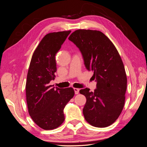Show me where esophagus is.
<instances>
[{"label": "esophagus", "mask_w": 147, "mask_h": 147, "mask_svg": "<svg viewBox=\"0 0 147 147\" xmlns=\"http://www.w3.org/2000/svg\"><path fill=\"white\" fill-rule=\"evenodd\" d=\"M74 91H75V94H78V93H79V91H80V90L78 88H74Z\"/></svg>", "instance_id": "34e87169"}]
</instances>
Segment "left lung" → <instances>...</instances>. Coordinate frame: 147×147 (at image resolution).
Listing matches in <instances>:
<instances>
[{
    "instance_id": "left-lung-1",
    "label": "left lung",
    "mask_w": 147,
    "mask_h": 147,
    "mask_svg": "<svg viewBox=\"0 0 147 147\" xmlns=\"http://www.w3.org/2000/svg\"><path fill=\"white\" fill-rule=\"evenodd\" d=\"M69 40L79 48L86 68L92 71L97 82L94 92L88 88L80 90L86 98L84 119L94 127L109 126L119 117L125 102L127 77L119 53L99 30L78 29Z\"/></svg>"
}]
</instances>
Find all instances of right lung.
<instances>
[{
  "instance_id": "obj_1",
  "label": "right lung",
  "mask_w": 147,
  "mask_h": 147,
  "mask_svg": "<svg viewBox=\"0 0 147 147\" xmlns=\"http://www.w3.org/2000/svg\"><path fill=\"white\" fill-rule=\"evenodd\" d=\"M71 30L51 32L44 37L31 59L26 84L29 114L34 123L45 130L58 127L64 122V109L74 96L72 88L50 85L55 78V56Z\"/></svg>"
}]
</instances>
